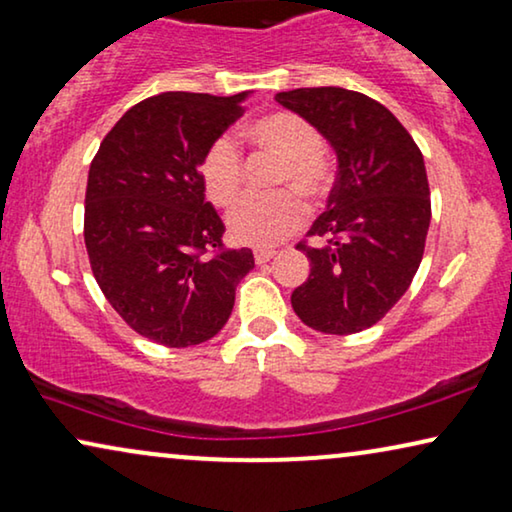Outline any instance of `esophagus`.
Here are the masks:
<instances>
[{
	"instance_id": "34e87169",
	"label": "esophagus",
	"mask_w": 512,
	"mask_h": 512,
	"mask_svg": "<svg viewBox=\"0 0 512 512\" xmlns=\"http://www.w3.org/2000/svg\"><path fill=\"white\" fill-rule=\"evenodd\" d=\"M276 255V250H269V248H257L255 250V262L257 264H264V262H269V259Z\"/></svg>"
}]
</instances>
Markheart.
Returning a JSON list of instances; mask_svg holds the SVG:
<instances>
[{
	"label": "heart",
	"instance_id": "heart-1",
	"mask_svg": "<svg viewBox=\"0 0 512 512\" xmlns=\"http://www.w3.org/2000/svg\"><path fill=\"white\" fill-rule=\"evenodd\" d=\"M248 136L259 153L280 160L276 178H273L278 190L280 187L297 189L311 204H318L331 192L334 167L322 150L318 127L304 115L271 111L248 127ZM199 176L206 197L215 206H229L239 197L243 187V160L232 136L222 134L208 143L199 162ZM296 193L287 190L273 197L239 201L227 215L232 239L246 246H273L283 241L306 220V206L298 197L300 193Z\"/></svg>",
	"mask_w": 512,
	"mask_h": 512
}]
</instances>
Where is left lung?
Segmentation results:
<instances>
[{
	"instance_id": "1",
	"label": "left lung",
	"mask_w": 512,
	"mask_h": 512,
	"mask_svg": "<svg viewBox=\"0 0 512 512\" xmlns=\"http://www.w3.org/2000/svg\"><path fill=\"white\" fill-rule=\"evenodd\" d=\"M276 102L311 120L338 155L327 211L297 248L311 273L292 292L299 320L322 334H357L413 283L431 220L427 169L408 129L376 99L343 88H297Z\"/></svg>"
}]
</instances>
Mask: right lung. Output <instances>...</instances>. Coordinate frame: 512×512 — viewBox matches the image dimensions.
<instances>
[{"label": "right lung", "instance_id": "obj_1", "mask_svg": "<svg viewBox=\"0 0 512 512\" xmlns=\"http://www.w3.org/2000/svg\"><path fill=\"white\" fill-rule=\"evenodd\" d=\"M232 97L162 92L132 106L92 157L83 236L115 313L167 348L204 343L225 327L253 250L227 248L204 199L199 162L243 115Z\"/></svg>", "mask_w": 512, "mask_h": 512}]
</instances>
